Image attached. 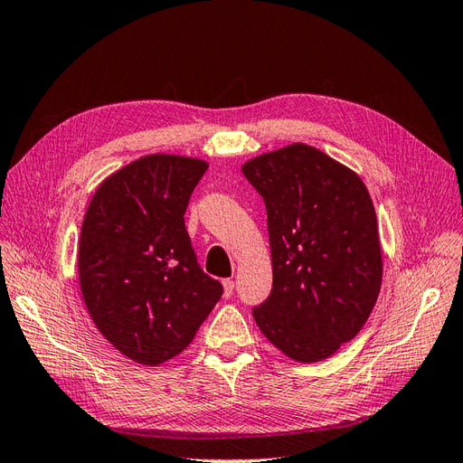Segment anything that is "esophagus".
I'll list each match as a JSON object with an SVG mask.
<instances>
[{
    "label": "esophagus",
    "mask_w": 463,
    "mask_h": 463,
    "mask_svg": "<svg viewBox=\"0 0 463 463\" xmlns=\"http://www.w3.org/2000/svg\"><path fill=\"white\" fill-rule=\"evenodd\" d=\"M222 286H223V298H232L233 296V288H235L233 279H230V278L223 279Z\"/></svg>",
    "instance_id": "1"
}]
</instances>
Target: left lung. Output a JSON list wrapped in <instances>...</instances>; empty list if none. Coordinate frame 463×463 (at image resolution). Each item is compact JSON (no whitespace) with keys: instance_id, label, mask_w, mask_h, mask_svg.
I'll return each mask as SVG.
<instances>
[{"instance_id":"left-lung-1","label":"left lung","mask_w":463,"mask_h":463,"mask_svg":"<svg viewBox=\"0 0 463 463\" xmlns=\"http://www.w3.org/2000/svg\"><path fill=\"white\" fill-rule=\"evenodd\" d=\"M264 201L272 289L253 317L299 363L354 340L381 291L383 257L365 184L313 146L289 145L243 165Z\"/></svg>"}]
</instances>
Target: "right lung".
Returning a JSON list of instances; mask_svg holds the SVG:
<instances>
[{
    "instance_id": "1",
    "label": "right lung",
    "mask_w": 463,
    "mask_h": 463,
    "mask_svg": "<svg viewBox=\"0 0 463 463\" xmlns=\"http://www.w3.org/2000/svg\"><path fill=\"white\" fill-rule=\"evenodd\" d=\"M208 164L150 154L109 175L89 204L79 279L104 338L141 365L191 344L223 288L201 269L185 210Z\"/></svg>"
}]
</instances>
